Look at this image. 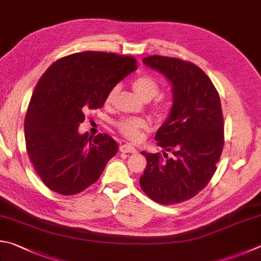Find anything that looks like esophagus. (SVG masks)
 Returning <instances> with one entry per match:
<instances>
[{
    "instance_id": "34e87169",
    "label": "esophagus",
    "mask_w": 261,
    "mask_h": 261,
    "mask_svg": "<svg viewBox=\"0 0 261 261\" xmlns=\"http://www.w3.org/2000/svg\"><path fill=\"white\" fill-rule=\"evenodd\" d=\"M120 151L122 153H137V149L135 148L134 146H131L129 144H124V145H121L120 146Z\"/></svg>"
}]
</instances>
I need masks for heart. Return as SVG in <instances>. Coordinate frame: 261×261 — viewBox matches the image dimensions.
Segmentation results:
<instances>
[{
    "label": "heart",
    "mask_w": 261,
    "mask_h": 261,
    "mask_svg": "<svg viewBox=\"0 0 261 261\" xmlns=\"http://www.w3.org/2000/svg\"><path fill=\"white\" fill-rule=\"evenodd\" d=\"M132 88H134L135 92L141 99H144V100H150V99L155 98L159 94L161 90V84L154 76L148 74H144L134 80ZM118 92H120V87L118 85L113 87L110 90V92L107 93L106 103H112L114 101ZM167 106L168 103L163 98H159L155 102V108L159 112L165 111ZM116 127L125 138L137 143V141H139L143 138L144 132L148 130L149 122L146 118L141 117H124L116 122Z\"/></svg>",
    "instance_id": "1"
}]
</instances>
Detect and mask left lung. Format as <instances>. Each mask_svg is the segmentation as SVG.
Listing matches in <instances>:
<instances>
[{
    "instance_id": "8db88e82",
    "label": "left lung",
    "mask_w": 261,
    "mask_h": 261,
    "mask_svg": "<svg viewBox=\"0 0 261 261\" xmlns=\"http://www.w3.org/2000/svg\"><path fill=\"white\" fill-rule=\"evenodd\" d=\"M143 61L172 83L173 106L155 140L173 156L141 151L147 165L139 184L153 201L177 204L197 195L216 172L225 141L220 97L209 76L191 61L158 55Z\"/></svg>"
}]
</instances>
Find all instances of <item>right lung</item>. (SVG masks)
I'll return each instance as SVG.
<instances>
[{
	"label": "right lung",
	"instance_id": "obj_1",
	"mask_svg": "<svg viewBox=\"0 0 261 261\" xmlns=\"http://www.w3.org/2000/svg\"><path fill=\"white\" fill-rule=\"evenodd\" d=\"M137 69L132 56L77 52L55 61L37 82L25 116L28 156L46 187L75 195L101 176L118 146L107 134H79L85 113L101 108L110 90Z\"/></svg>",
	"mask_w": 261,
	"mask_h": 261
}]
</instances>
